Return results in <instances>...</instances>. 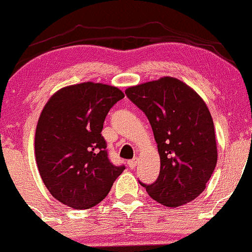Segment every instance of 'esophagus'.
Here are the masks:
<instances>
[{"instance_id": "34e87169", "label": "esophagus", "mask_w": 252, "mask_h": 252, "mask_svg": "<svg viewBox=\"0 0 252 252\" xmlns=\"http://www.w3.org/2000/svg\"><path fill=\"white\" fill-rule=\"evenodd\" d=\"M136 165H137V158H133V159H131V160L128 161V166L130 168H135Z\"/></svg>"}]
</instances>
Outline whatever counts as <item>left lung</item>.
<instances>
[{"mask_svg":"<svg viewBox=\"0 0 252 252\" xmlns=\"http://www.w3.org/2000/svg\"><path fill=\"white\" fill-rule=\"evenodd\" d=\"M126 94L148 117L160 157L158 179L139 184L165 207L193 201L205 190L218 161L214 123L205 101L171 76L132 86Z\"/></svg>","mask_w":252,"mask_h":252,"instance_id":"obj_1","label":"left lung"}]
</instances>
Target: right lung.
Instances as JSON below:
<instances>
[{"label": "right lung", "mask_w": 252, "mask_h": 252, "mask_svg": "<svg viewBox=\"0 0 252 252\" xmlns=\"http://www.w3.org/2000/svg\"><path fill=\"white\" fill-rule=\"evenodd\" d=\"M123 97L117 87L88 81L59 89L43 108L34 154L41 180L59 202L96 206L124 171L110 163L101 135L108 111Z\"/></svg>", "instance_id": "add662e5"}]
</instances>
